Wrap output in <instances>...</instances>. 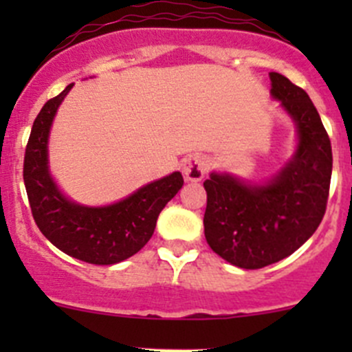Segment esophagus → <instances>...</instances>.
Returning <instances> with one entry per match:
<instances>
[{
  "instance_id": "obj_1",
  "label": "esophagus",
  "mask_w": 352,
  "mask_h": 352,
  "mask_svg": "<svg viewBox=\"0 0 352 352\" xmlns=\"http://www.w3.org/2000/svg\"><path fill=\"white\" fill-rule=\"evenodd\" d=\"M209 166V158L206 155L194 153L189 155L182 163V172L186 175L187 180H192V182H199V180L204 177L206 170Z\"/></svg>"
}]
</instances>
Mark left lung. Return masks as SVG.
I'll list each match as a JSON object with an SVG mask.
<instances>
[{
	"label": "left lung",
	"mask_w": 352,
	"mask_h": 352,
	"mask_svg": "<svg viewBox=\"0 0 352 352\" xmlns=\"http://www.w3.org/2000/svg\"><path fill=\"white\" fill-rule=\"evenodd\" d=\"M269 76L271 95L296 124L293 158L264 186L228 173H211L204 182L206 240L242 269L283 261L314 235L325 214L332 175V146L314 102L283 74Z\"/></svg>",
	"instance_id": "left-lung-1"
}]
</instances>
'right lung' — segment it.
I'll use <instances>...</instances> for the list:
<instances>
[{
    "instance_id": "right-lung-1",
    "label": "right lung",
    "mask_w": 352,
    "mask_h": 352,
    "mask_svg": "<svg viewBox=\"0 0 352 352\" xmlns=\"http://www.w3.org/2000/svg\"><path fill=\"white\" fill-rule=\"evenodd\" d=\"M71 87L73 83L45 102L32 126L23 160V182L32 216L42 235L65 254L88 264H117L148 243L162 209L182 189V173H170L102 208L69 201L49 173L47 140L58 107Z\"/></svg>"
}]
</instances>
